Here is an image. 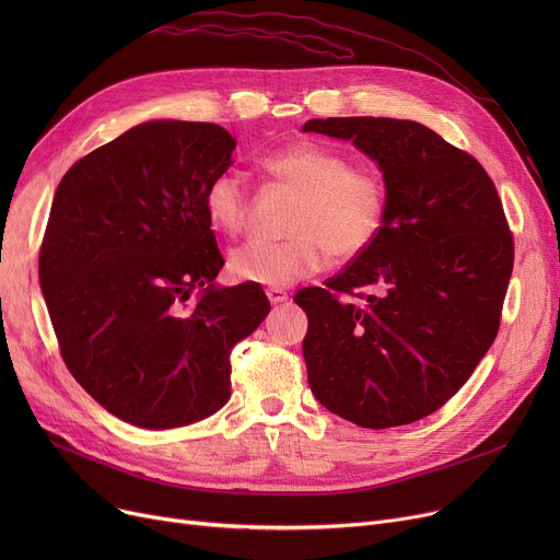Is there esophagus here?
Segmentation results:
<instances>
[{"label":"esophagus","instance_id":"1","mask_svg":"<svg viewBox=\"0 0 560 560\" xmlns=\"http://www.w3.org/2000/svg\"><path fill=\"white\" fill-rule=\"evenodd\" d=\"M268 300H270V304H283L288 300V292L281 290V288H270L268 290Z\"/></svg>","mask_w":560,"mask_h":560}]
</instances>
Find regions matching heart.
Masks as SVG:
<instances>
[{"instance_id":"heart-1","label":"heart","mask_w":560,"mask_h":560,"mask_svg":"<svg viewBox=\"0 0 560 560\" xmlns=\"http://www.w3.org/2000/svg\"><path fill=\"white\" fill-rule=\"evenodd\" d=\"M272 182L298 195L290 209L288 241H249L235 247L229 268L235 279L285 288L322 272L331 254L349 260L361 256L384 226L388 192L368 165H351L329 144L302 140L260 159ZM211 224L229 235L249 222V184L241 170H220L203 190Z\"/></svg>"}]
</instances>
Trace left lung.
I'll list each match as a JSON object with an SVG mask.
<instances>
[{"label": "left lung", "mask_w": 560, "mask_h": 560, "mask_svg": "<svg viewBox=\"0 0 560 560\" xmlns=\"http://www.w3.org/2000/svg\"><path fill=\"white\" fill-rule=\"evenodd\" d=\"M304 131L354 142L388 192L376 241L327 288L295 295L308 315V386L365 429L422 420L460 390L499 331L515 254L502 199L472 154L420 122L327 117Z\"/></svg>", "instance_id": "8db88e82"}]
</instances>
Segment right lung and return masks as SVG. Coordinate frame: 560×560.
<instances>
[{
	"label": "right lung",
	"instance_id": "obj_1",
	"mask_svg": "<svg viewBox=\"0 0 560 560\" xmlns=\"http://www.w3.org/2000/svg\"><path fill=\"white\" fill-rule=\"evenodd\" d=\"M233 150L213 122L154 120L79 159L56 188L38 275L58 349L129 424L213 416L231 395V349L270 313L258 283L213 285L224 258L203 190Z\"/></svg>",
	"mask_w": 560,
	"mask_h": 560
}]
</instances>
